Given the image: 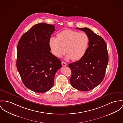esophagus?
Instances as JSON below:
<instances>
[{
  "label": "esophagus",
  "instance_id": "esophagus-1",
  "mask_svg": "<svg viewBox=\"0 0 123 123\" xmlns=\"http://www.w3.org/2000/svg\"><path fill=\"white\" fill-rule=\"evenodd\" d=\"M62 65L63 66H66L67 65V64H66L65 62H62Z\"/></svg>",
  "mask_w": 123,
  "mask_h": 123
}]
</instances>
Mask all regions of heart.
Segmentation results:
<instances>
[{"label":"heart","mask_w":123,"mask_h":123,"mask_svg":"<svg viewBox=\"0 0 123 123\" xmlns=\"http://www.w3.org/2000/svg\"><path fill=\"white\" fill-rule=\"evenodd\" d=\"M88 43L89 39L86 33L69 29L61 31L57 35V38L51 37L49 41L51 51L55 56L61 57L66 51L67 58L73 61L83 57Z\"/></svg>","instance_id":"1"}]
</instances>
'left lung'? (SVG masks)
I'll list each match as a JSON object with an SVG mask.
<instances>
[{
  "instance_id": "1",
  "label": "left lung",
  "mask_w": 123,
  "mask_h": 123,
  "mask_svg": "<svg viewBox=\"0 0 123 123\" xmlns=\"http://www.w3.org/2000/svg\"><path fill=\"white\" fill-rule=\"evenodd\" d=\"M76 28L88 36V47L81 59L69 64L72 71L70 80L76 89L87 91L99 85L104 79L109 61L107 48L104 39L89 28Z\"/></svg>"
}]
</instances>
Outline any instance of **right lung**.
<instances>
[{"label":"right lung","mask_w":123,"mask_h":123,"mask_svg":"<svg viewBox=\"0 0 123 123\" xmlns=\"http://www.w3.org/2000/svg\"><path fill=\"white\" fill-rule=\"evenodd\" d=\"M55 30L44 23L33 26L20 38L17 48L16 66L24 85L37 93L50 90L61 61L50 52L49 41Z\"/></svg>","instance_id":"1"}]
</instances>
